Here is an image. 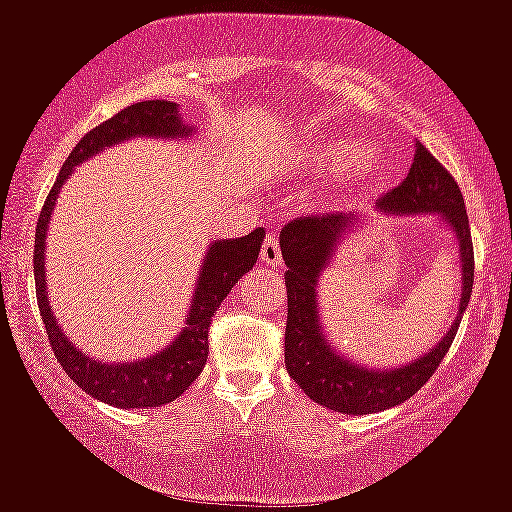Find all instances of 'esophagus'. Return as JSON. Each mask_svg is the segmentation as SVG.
<instances>
[{
	"label": "esophagus",
	"instance_id": "1",
	"mask_svg": "<svg viewBox=\"0 0 512 512\" xmlns=\"http://www.w3.org/2000/svg\"><path fill=\"white\" fill-rule=\"evenodd\" d=\"M260 257L265 265L270 267H283V252H280V240L275 234H267L265 242H262Z\"/></svg>",
	"mask_w": 512,
	"mask_h": 512
}]
</instances>
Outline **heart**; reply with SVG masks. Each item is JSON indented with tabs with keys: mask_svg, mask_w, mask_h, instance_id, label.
<instances>
[{
	"mask_svg": "<svg viewBox=\"0 0 512 512\" xmlns=\"http://www.w3.org/2000/svg\"><path fill=\"white\" fill-rule=\"evenodd\" d=\"M321 161L323 164L338 166V176H341V181H348V184H361L376 169V154L366 146L353 148L348 154H343L338 148H331V151H323Z\"/></svg>",
	"mask_w": 512,
	"mask_h": 512,
	"instance_id": "b5f03b06",
	"label": "heart"
}]
</instances>
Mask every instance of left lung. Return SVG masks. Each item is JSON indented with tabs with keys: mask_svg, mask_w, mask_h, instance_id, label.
Instances as JSON below:
<instances>
[{
	"mask_svg": "<svg viewBox=\"0 0 512 512\" xmlns=\"http://www.w3.org/2000/svg\"><path fill=\"white\" fill-rule=\"evenodd\" d=\"M376 212L417 214L434 212L450 224L460 245L462 262V298L460 315L465 313L475 280V252H472L470 222L462 191L452 174L429 154L422 143L414 148V164L407 179L376 199ZM358 217L351 214H323V217H298L280 232V250L288 265V326H285V369L290 379L321 407L343 414H374L404 404L417 394L429 376L437 371L457 336L460 315L447 336L414 364L391 371H371L348 364L328 346L321 331V315L315 303L318 275L331 260L333 250L346 232H351Z\"/></svg>",
	"mask_w": 512,
	"mask_h": 512,
	"instance_id": "left-lung-1",
	"label": "left lung"
}]
</instances>
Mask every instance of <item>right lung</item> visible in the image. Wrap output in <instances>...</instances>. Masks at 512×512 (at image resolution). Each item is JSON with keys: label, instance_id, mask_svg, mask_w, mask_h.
<instances>
[{"label": "right lung", "instance_id": "obj_1", "mask_svg": "<svg viewBox=\"0 0 512 512\" xmlns=\"http://www.w3.org/2000/svg\"><path fill=\"white\" fill-rule=\"evenodd\" d=\"M184 121L179 118L176 103L171 100H143L133 103L93 131L85 133L78 141V146L70 151L68 161L62 164L60 176L55 186L50 189L42 207L40 219H37L35 232V290L37 305H40L42 323H45L47 338L55 351L57 361L65 369V374L93 399L105 401L111 407L121 409H146L169 404L176 396L184 394L194 381L199 371L207 364L209 353V323L214 313L227 298L234 283L255 267L257 255H260L262 237L265 229H252L245 237L237 240H219L209 247L204 257L202 272L197 280V293L194 303L189 308L186 328L181 336L171 343L166 351L156 353L151 358H143L136 364H100L95 358L83 356L68 338L62 336L57 326L55 315L50 310V300L45 295V232L50 224V214L55 209V199L60 194V186L65 184L73 169L90 159L93 154L103 151L105 146H113L118 141H126L133 136H159V138H176L186 136Z\"/></svg>", "mask_w": 512, "mask_h": 512}]
</instances>
